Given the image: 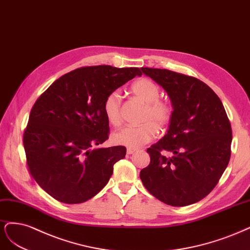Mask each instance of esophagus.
<instances>
[{"instance_id":"esophagus-1","label":"esophagus","mask_w":250,"mask_h":250,"mask_svg":"<svg viewBox=\"0 0 250 250\" xmlns=\"http://www.w3.org/2000/svg\"><path fill=\"white\" fill-rule=\"evenodd\" d=\"M136 150H137V149H135V148H131V147H128V148L126 149V152H127V155H133Z\"/></svg>"}]
</instances>
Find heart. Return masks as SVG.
Instances as JSON below:
<instances>
[{
    "label": "heart",
    "mask_w": 250,
    "mask_h": 250,
    "mask_svg": "<svg viewBox=\"0 0 250 250\" xmlns=\"http://www.w3.org/2000/svg\"><path fill=\"white\" fill-rule=\"evenodd\" d=\"M131 92L135 98L144 104L139 125H127L116 131L112 138L120 146L127 147H139L154 138L156 132H163L172 118V106L160 99L159 86L149 79H139L131 86ZM104 113L108 122L118 125L120 124L122 96L118 91L110 92L104 101Z\"/></svg>",
    "instance_id": "1"
}]
</instances>
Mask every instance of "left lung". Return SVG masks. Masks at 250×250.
Listing matches in <instances>:
<instances>
[{
    "mask_svg": "<svg viewBox=\"0 0 250 250\" xmlns=\"http://www.w3.org/2000/svg\"><path fill=\"white\" fill-rule=\"evenodd\" d=\"M172 104L167 134L147 148L150 163L140 171L144 187L164 204H195L219 182L230 158L231 126L220 99L203 81L168 69L142 67ZM163 151L171 157L162 155Z\"/></svg>",
    "mask_w": 250,
    "mask_h": 250,
    "instance_id": "left-lung-1",
    "label": "left lung"
}]
</instances>
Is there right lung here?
<instances>
[{
    "label": "right lung",
    "mask_w": 250,
    "mask_h": 250,
    "mask_svg": "<svg viewBox=\"0 0 250 250\" xmlns=\"http://www.w3.org/2000/svg\"><path fill=\"white\" fill-rule=\"evenodd\" d=\"M142 70L110 65L80 67L39 96L23 133L29 171L47 194L81 204L107 185L126 148L94 146L109 138L104 101Z\"/></svg>",
    "instance_id": "obj_1"
}]
</instances>
